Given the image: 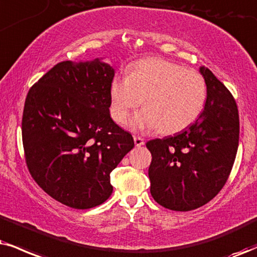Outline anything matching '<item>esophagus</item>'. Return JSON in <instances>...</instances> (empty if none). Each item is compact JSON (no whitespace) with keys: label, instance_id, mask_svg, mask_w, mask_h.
<instances>
[{"label":"esophagus","instance_id":"obj_1","mask_svg":"<svg viewBox=\"0 0 257 257\" xmlns=\"http://www.w3.org/2000/svg\"><path fill=\"white\" fill-rule=\"evenodd\" d=\"M134 139H135L136 147H137V148L143 147V145H144V139H143V138H141V137H135Z\"/></svg>","mask_w":257,"mask_h":257}]
</instances>
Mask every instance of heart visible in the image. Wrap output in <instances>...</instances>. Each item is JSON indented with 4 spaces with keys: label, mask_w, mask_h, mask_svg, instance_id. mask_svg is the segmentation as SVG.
Here are the masks:
<instances>
[{
    "label": "heart",
    "mask_w": 257,
    "mask_h": 257,
    "mask_svg": "<svg viewBox=\"0 0 257 257\" xmlns=\"http://www.w3.org/2000/svg\"><path fill=\"white\" fill-rule=\"evenodd\" d=\"M110 114L116 122L126 121L143 100L144 108L132 116L134 131L156 128L175 134L192 125L204 110L207 88L198 71L162 58L137 62L128 76L116 75L109 88Z\"/></svg>",
    "instance_id": "obj_1"
}]
</instances>
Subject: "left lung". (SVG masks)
Returning a JSON list of instances; mask_svg holds the SVG:
<instances>
[{"instance_id":"obj_1","label":"left lung","mask_w":257,"mask_h":257,"mask_svg":"<svg viewBox=\"0 0 257 257\" xmlns=\"http://www.w3.org/2000/svg\"><path fill=\"white\" fill-rule=\"evenodd\" d=\"M199 71L207 88L200 116L179 135L147 143L153 155L151 195L173 211H192L212 200L225 185L238 149L235 99L211 70Z\"/></svg>"}]
</instances>
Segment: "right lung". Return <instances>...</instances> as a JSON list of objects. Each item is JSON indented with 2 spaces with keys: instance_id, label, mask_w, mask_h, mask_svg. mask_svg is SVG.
<instances>
[{
  "instance_id": "1",
  "label": "right lung",
  "mask_w": 257,
  "mask_h": 257,
  "mask_svg": "<svg viewBox=\"0 0 257 257\" xmlns=\"http://www.w3.org/2000/svg\"><path fill=\"white\" fill-rule=\"evenodd\" d=\"M114 69L102 58L65 61L28 91L22 143L32 177L69 207L99 206L113 192L110 173L135 147L110 118Z\"/></svg>"
}]
</instances>
